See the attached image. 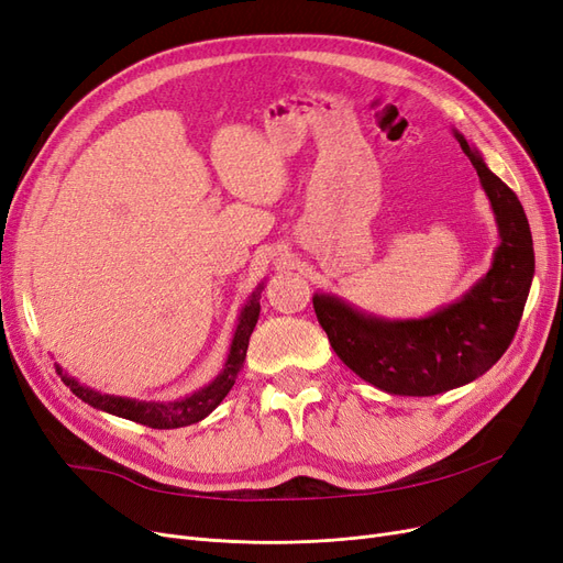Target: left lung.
<instances>
[{
	"instance_id": "1",
	"label": "left lung",
	"mask_w": 563,
	"mask_h": 563,
	"mask_svg": "<svg viewBox=\"0 0 563 563\" xmlns=\"http://www.w3.org/2000/svg\"><path fill=\"white\" fill-rule=\"evenodd\" d=\"M456 140L477 169L500 230L487 277L459 302L419 321H382L333 296L312 298L335 354L389 394L435 396L487 373L510 346L529 298L536 263L525 207L459 132Z\"/></svg>"
}]
</instances>
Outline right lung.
Masks as SVG:
<instances>
[{
	"mask_svg": "<svg viewBox=\"0 0 563 563\" xmlns=\"http://www.w3.org/2000/svg\"><path fill=\"white\" fill-rule=\"evenodd\" d=\"M258 314H261V302H258V294H254L240 317V325L235 331V338H232L223 373L209 386H205L202 391L192 394L186 400L163 405V402H137V400H128V398L102 396L92 389H86V386L74 382L71 377L63 375V371H57V373L63 375V382L69 386L74 396H79L84 402L97 407V410H104L109 415L144 423V426H148V429H181V426L205 419L228 396L232 384H235V379H238V373L244 365L249 338H251V333H254Z\"/></svg>",
	"mask_w": 563,
	"mask_h": 563,
	"instance_id": "1",
	"label": "right lung"
}]
</instances>
